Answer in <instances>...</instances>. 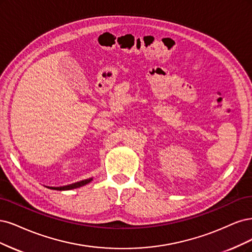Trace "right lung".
Masks as SVG:
<instances>
[{
	"mask_svg": "<svg viewBox=\"0 0 252 252\" xmlns=\"http://www.w3.org/2000/svg\"><path fill=\"white\" fill-rule=\"evenodd\" d=\"M92 180H93L92 178H90V179H86V180L79 181V182H76V183H72V184L64 185V186H60V188H51V186H47V188L50 189H55V190H69V189H78V188H80V186H84L88 183H90Z\"/></svg>",
	"mask_w": 252,
	"mask_h": 252,
	"instance_id": "obj_1",
	"label": "right lung"
}]
</instances>
